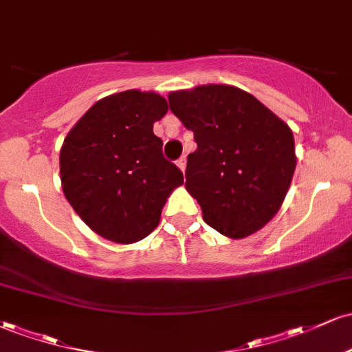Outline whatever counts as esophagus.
Here are the masks:
<instances>
[{
	"label": "esophagus",
	"instance_id": "esophagus-1",
	"mask_svg": "<svg viewBox=\"0 0 352 352\" xmlns=\"http://www.w3.org/2000/svg\"><path fill=\"white\" fill-rule=\"evenodd\" d=\"M177 165H179V168L182 172L185 170V165H187V159H185V155L184 157H180L179 160H177Z\"/></svg>",
	"mask_w": 352,
	"mask_h": 352
}]
</instances>
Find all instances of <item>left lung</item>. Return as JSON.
I'll list each match as a JSON object with an SVG mask.
<instances>
[{
    "label": "left lung",
    "instance_id": "left-lung-1",
    "mask_svg": "<svg viewBox=\"0 0 352 352\" xmlns=\"http://www.w3.org/2000/svg\"><path fill=\"white\" fill-rule=\"evenodd\" d=\"M170 111L193 132L185 187L205 223L243 238L280 210L296 157L292 129L252 94L233 86H199L168 94Z\"/></svg>",
    "mask_w": 352,
    "mask_h": 352
}]
</instances>
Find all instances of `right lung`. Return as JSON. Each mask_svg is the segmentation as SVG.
Segmentation results:
<instances>
[{"mask_svg":"<svg viewBox=\"0 0 352 352\" xmlns=\"http://www.w3.org/2000/svg\"><path fill=\"white\" fill-rule=\"evenodd\" d=\"M167 111V100L155 92H119L96 102L64 139V195L107 240L134 243L151 235L170 192L184 184L152 131Z\"/></svg>","mask_w":352,"mask_h":352,"instance_id":"add662e5","label":"right lung"}]
</instances>
